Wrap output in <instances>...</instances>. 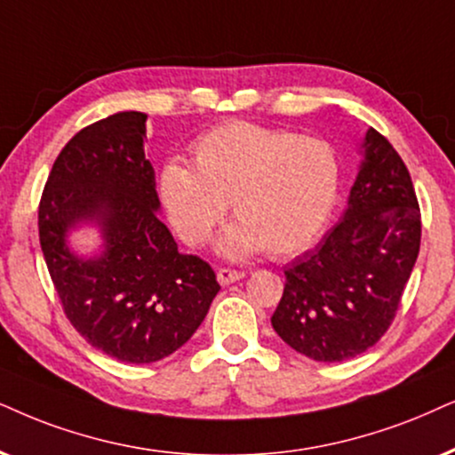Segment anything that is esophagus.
Wrapping results in <instances>:
<instances>
[{
	"label": "esophagus",
	"instance_id": "obj_1",
	"mask_svg": "<svg viewBox=\"0 0 455 455\" xmlns=\"http://www.w3.org/2000/svg\"><path fill=\"white\" fill-rule=\"evenodd\" d=\"M216 277H218V281H220V285H231V283H235V281L243 279L245 273L243 270H235V268H220L218 270Z\"/></svg>",
	"mask_w": 455,
	"mask_h": 455
}]
</instances>
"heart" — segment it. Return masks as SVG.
I'll list each match as a JSON object with an SVG mask.
<instances>
[{
  "instance_id": "b5f03b06",
  "label": "heart",
  "mask_w": 455,
  "mask_h": 455,
  "mask_svg": "<svg viewBox=\"0 0 455 455\" xmlns=\"http://www.w3.org/2000/svg\"><path fill=\"white\" fill-rule=\"evenodd\" d=\"M193 168L172 161L159 191L182 241L204 243L231 204L233 224L218 241L239 258L262 247L273 258L302 251L325 227L342 182L340 155L319 136L227 122L191 147Z\"/></svg>"
}]
</instances>
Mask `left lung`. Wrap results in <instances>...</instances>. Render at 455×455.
<instances>
[{
	"instance_id": "obj_1",
	"label": "left lung",
	"mask_w": 455,
	"mask_h": 455,
	"mask_svg": "<svg viewBox=\"0 0 455 455\" xmlns=\"http://www.w3.org/2000/svg\"><path fill=\"white\" fill-rule=\"evenodd\" d=\"M342 220L285 268L270 317L281 340L321 363L365 353L387 333L416 264L422 214L410 172L373 128Z\"/></svg>"
}]
</instances>
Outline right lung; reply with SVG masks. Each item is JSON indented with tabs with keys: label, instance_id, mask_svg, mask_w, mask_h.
Returning a JSON list of instances; mask_svg holds the SVG:
<instances>
[{
	"label": "right lung",
	"instance_id": "obj_1",
	"mask_svg": "<svg viewBox=\"0 0 455 455\" xmlns=\"http://www.w3.org/2000/svg\"><path fill=\"white\" fill-rule=\"evenodd\" d=\"M147 115L124 111L67 142L39 201V243L71 325L125 363H153L197 331L220 285L199 256L178 251L159 220L155 172L145 157ZM96 220L106 251L82 261L64 235Z\"/></svg>",
	"mask_w": 455,
	"mask_h": 455
}]
</instances>
